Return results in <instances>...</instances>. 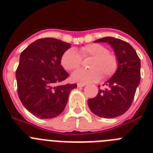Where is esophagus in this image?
Masks as SVG:
<instances>
[{
    "label": "esophagus",
    "instance_id": "1",
    "mask_svg": "<svg viewBox=\"0 0 153 153\" xmlns=\"http://www.w3.org/2000/svg\"><path fill=\"white\" fill-rule=\"evenodd\" d=\"M84 86H86V84H85V83H77L78 87H83Z\"/></svg>",
    "mask_w": 153,
    "mask_h": 153
}]
</instances>
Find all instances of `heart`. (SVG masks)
I'll return each instance as SVG.
<instances>
[{
  "label": "heart",
  "instance_id": "b5f03b06",
  "mask_svg": "<svg viewBox=\"0 0 153 153\" xmlns=\"http://www.w3.org/2000/svg\"><path fill=\"white\" fill-rule=\"evenodd\" d=\"M91 57L87 70H79L72 75V79L80 83H87L109 78L115 74L119 67L117 55L109 52L105 46L100 44H90L79 50V54L75 50L69 49L63 53L61 65L68 71H73L80 67L82 58Z\"/></svg>",
  "mask_w": 153,
  "mask_h": 153
}]
</instances>
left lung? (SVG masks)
Listing matches in <instances>:
<instances>
[{"label":"left lung","instance_id":"1","mask_svg":"<svg viewBox=\"0 0 153 153\" xmlns=\"http://www.w3.org/2000/svg\"><path fill=\"white\" fill-rule=\"evenodd\" d=\"M111 45L119 60L117 72L100 89L88 106L94 114L103 118H115L129 109L141 78L140 59L133 47L120 39L106 36L95 40ZM100 87V86H99Z\"/></svg>","mask_w":153,"mask_h":153}]
</instances>
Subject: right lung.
I'll use <instances>...</instances> for the list:
<instances>
[{"instance_id": "right-lung-1", "label": "right lung", "mask_w": 153, "mask_h": 153, "mask_svg": "<svg viewBox=\"0 0 153 153\" xmlns=\"http://www.w3.org/2000/svg\"><path fill=\"white\" fill-rule=\"evenodd\" d=\"M70 44L51 37L30 44L20 56L16 70L17 93L24 106L40 119L57 117L64 110L76 83L59 85L69 76L60 65Z\"/></svg>"}]
</instances>
